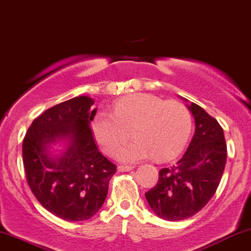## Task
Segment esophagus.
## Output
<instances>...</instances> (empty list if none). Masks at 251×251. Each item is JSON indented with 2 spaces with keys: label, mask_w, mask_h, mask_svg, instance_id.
Masks as SVG:
<instances>
[{
  "label": "esophagus",
  "mask_w": 251,
  "mask_h": 251,
  "mask_svg": "<svg viewBox=\"0 0 251 251\" xmlns=\"http://www.w3.org/2000/svg\"><path fill=\"white\" fill-rule=\"evenodd\" d=\"M133 166H119L118 167V171L119 172H128V171H132L133 170Z\"/></svg>",
  "instance_id": "34e87169"
}]
</instances>
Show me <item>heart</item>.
Here are the masks:
<instances>
[{"mask_svg": "<svg viewBox=\"0 0 251 251\" xmlns=\"http://www.w3.org/2000/svg\"><path fill=\"white\" fill-rule=\"evenodd\" d=\"M191 126V113L182 102L137 93L120 99L113 114H97L92 132L102 151L116 155L132 131L135 139L118 154L122 161L135 162L151 156L164 161L182 150Z\"/></svg>", "mask_w": 251, "mask_h": 251, "instance_id": "heart-1", "label": "heart"}]
</instances>
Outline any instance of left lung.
I'll return each mask as SVG.
<instances>
[{"instance_id": "left-lung-1", "label": "left lung", "mask_w": 251, "mask_h": 251, "mask_svg": "<svg viewBox=\"0 0 251 251\" xmlns=\"http://www.w3.org/2000/svg\"><path fill=\"white\" fill-rule=\"evenodd\" d=\"M187 108L195 122L191 144L176 164L159 172L158 183L145 193L151 209L167 221L200 212L215 194L227 161V145L217 120L194 102Z\"/></svg>"}]
</instances>
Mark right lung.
<instances>
[{
  "label": "right lung",
  "instance_id": "add662e5",
  "mask_svg": "<svg viewBox=\"0 0 251 251\" xmlns=\"http://www.w3.org/2000/svg\"><path fill=\"white\" fill-rule=\"evenodd\" d=\"M95 100L80 96L48 108L23 140V165L32 194L65 221L91 219L106 199L117 167L97 149L90 124ZM58 144L63 149L55 153Z\"/></svg>",
  "mask_w": 251,
  "mask_h": 251
}]
</instances>
